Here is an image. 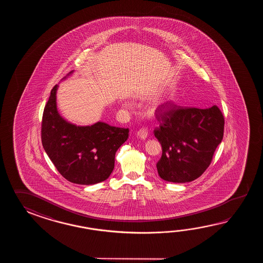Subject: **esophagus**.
Returning a JSON list of instances; mask_svg holds the SVG:
<instances>
[{"label":"esophagus","mask_w":263,"mask_h":263,"mask_svg":"<svg viewBox=\"0 0 263 263\" xmlns=\"http://www.w3.org/2000/svg\"><path fill=\"white\" fill-rule=\"evenodd\" d=\"M147 134H148V132H147V129L145 128V127L141 128V129L137 132V135L139 136L141 139H145V138L147 137Z\"/></svg>","instance_id":"1"}]
</instances>
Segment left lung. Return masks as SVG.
Masks as SVG:
<instances>
[{
    "label": "left lung",
    "mask_w": 263,
    "mask_h": 263,
    "mask_svg": "<svg viewBox=\"0 0 263 263\" xmlns=\"http://www.w3.org/2000/svg\"><path fill=\"white\" fill-rule=\"evenodd\" d=\"M155 115L160 126L154 135L162 149L156 164L159 176L177 183L199 178L223 140L224 118L221 110L216 105L199 109L168 101L157 108Z\"/></svg>",
    "instance_id": "obj_1"
}]
</instances>
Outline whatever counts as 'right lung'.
Masks as SVG:
<instances>
[{
  "mask_svg": "<svg viewBox=\"0 0 263 263\" xmlns=\"http://www.w3.org/2000/svg\"><path fill=\"white\" fill-rule=\"evenodd\" d=\"M57 84L50 91L41 122V141L58 172L76 184H96L110 177L119 146L129 129L98 122L79 127L60 117L56 108Z\"/></svg>",
  "mask_w": 263,
  "mask_h": 263,
  "instance_id": "add662e5",
  "label": "right lung"
}]
</instances>
